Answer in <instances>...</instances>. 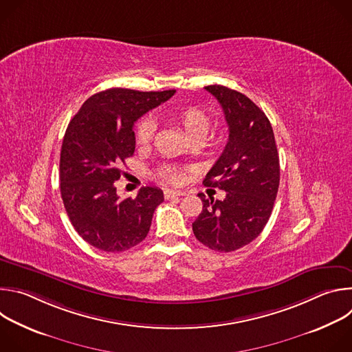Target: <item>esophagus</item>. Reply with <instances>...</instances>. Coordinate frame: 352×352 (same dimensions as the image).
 I'll list each match as a JSON object with an SVG mask.
<instances>
[{
  "mask_svg": "<svg viewBox=\"0 0 352 352\" xmlns=\"http://www.w3.org/2000/svg\"><path fill=\"white\" fill-rule=\"evenodd\" d=\"M186 192L182 190H174V189H166L164 190V197L166 199H171V197H177V196H185Z\"/></svg>",
  "mask_w": 352,
  "mask_h": 352,
  "instance_id": "obj_1",
  "label": "esophagus"
}]
</instances>
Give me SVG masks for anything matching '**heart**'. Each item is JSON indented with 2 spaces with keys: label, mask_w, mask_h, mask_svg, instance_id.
I'll return each instance as SVG.
<instances>
[{
  "label": "heart",
  "mask_w": 352,
  "mask_h": 352,
  "mask_svg": "<svg viewBox=\"0 0 352 352\" xmlns=\"http://www.w3.org/2000/svg\"><path fill=\"white\" fill-rule=\"evenodd\" d=\"M175 122L184 129L186 136L192 142H200L204 140L212 126L210 117L199 107H184L174 113ZM156 125L155 121L150 117H144L138 121L135 126V140L139 146H147L152 142L155 136ZM160 178L173 182V184H181L184 181V173L173 166H163L159 170Z\"/></svg>",
  "instance_id": "heart-1"
}]
</instances>
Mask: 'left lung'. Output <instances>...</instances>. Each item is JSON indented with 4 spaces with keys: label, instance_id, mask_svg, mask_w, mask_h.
I'll return each mask as SVG.
<instances>
[{
    "label": "left lung",
    "instance_id": "obj_1",
    "mask_svg": "<svg viewBox=\"0 0 352 352\" xmlns=\"http://www.w3.org/2000/svg\"><path fill=\"white\" fill-rule=\"evenodd\" d=\"M220 103L228 142L204 184L226 190L224 200L206 199L192 223L199 242L232 252L252 242L267 224L280 184V163L272 124L245 94L221 85L205 87Z\"/></svg>",
    "mask_w": 352,
    "mask_h": 352
}]
</instances>
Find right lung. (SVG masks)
<instances>
[{"label": "right lung", "instance_id": "obj_1", "mask_svg": "<svg viewBox=\"0 0 352 352\" xmlns=\"http://www.w3.org/2000/svg\"><path fill=\"white\" fill-rule=\"evenodd\" d=\"M174 93L107 89L71 120L61 147V197L74 228L91 246L116 254L146 238L163 190L143 186L136 197L120 199L114 182L135 152V121Z\"/></svg>", "mask_w": 352, "mask_h": 352}]
</instances>
